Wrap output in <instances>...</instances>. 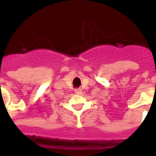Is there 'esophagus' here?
Segmentation results:
<instances>
[{
    "mask_svg": "<svg viewBox=\"0 0 156 156\" xmlns=\"http://www.w3.org/2000/svg\"><path fill=\"white\" fill-rule=\"evenodd\" d=\"M81 91H82V90H81L80 88H76V89H75V93L77 94H80Z\"/></svg>",
    "mask_w": 156,
    "mask_h": 156,
    "instance_id": "34e87169",
    "label": "esophagus"
}]
</instances>
